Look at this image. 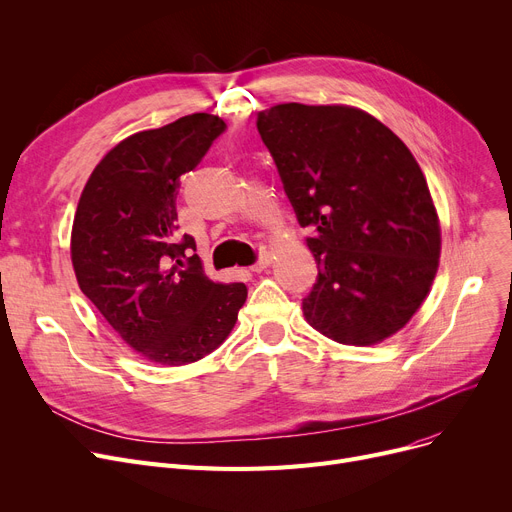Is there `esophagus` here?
<instances>
[{
  "instance_id": "esophagus-1",
  "label": "esophagus",
  "mask_w": 512,
  "mask_h": 512,
  "mask_svg": "<svg viewBox=\"0 0 512 512\" xmlns=\"http://www.w3.org/2000/svg\"><path fill=\"white\" fill-rule=\"evenodd\" d=\"M270 263H272V255H270V253H263V255L259 257V261H257V263H255V265L251 267V270L259 274V272H263V270H265V267H267V265H270Z\"/></svg>"
}]
</instances>
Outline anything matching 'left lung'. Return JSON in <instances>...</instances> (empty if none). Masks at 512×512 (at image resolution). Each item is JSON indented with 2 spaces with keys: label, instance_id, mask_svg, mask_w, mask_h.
<instances>
[{
  "label": "left lung",
  "instance_id": "obj_1",
  "mask_svg": "<svg viewBox=\"0 0 512 512\" xmlns=\"http://www.w3.org/2000/svg\"><path fill=\"white\" fill-rule=\"evenodd\" d=\"M284 191L317 261L303 299L326 338L380 344L409 324L434 284L442 230L417 159L353 105L278 103L257 114Z\"/></svg>",
  "mask_w": 512,
  "mask_h": 512
}]
</instances>
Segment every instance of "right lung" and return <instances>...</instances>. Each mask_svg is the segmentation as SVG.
<instances>
[{"label": "right lung", "mask_w": 512, "mask_h": 512, "mask_svg": "<svg viewBox=\"0 0 512 512\" xmlns=\"http://www.w3.org/2000/svg\"><path fill=\"white\" fill-rule=\"evenodd\" d=\"M226 128L191 114L134 132L91 172L74 213L76 282L118 336L151 363L180 367L213 353L247 301L242 282L203 274L195 238L176 236L178 178Z\"/></svg>", "instance_id": "right-lung-1"}]
</instances>
